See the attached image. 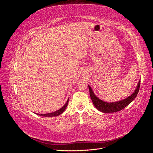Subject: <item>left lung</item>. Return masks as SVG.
<instances>
[{
    "instance_id": "1",
    "label": "left lung",
    "mask_w": 153,
    "mask_h": 153,
    "mask_svg": "<svg viewBox=\"0 0 153 153\" xmlns=\"http://www.w3.org/2000/svg\"><path fill=\"white\" fill-rule=\"evenodd\" d=\"M140 84V80L138 82L135 91H134L130 96H129L128 98H125L123 100L115 101V102H106V101L100 100L95 95L90 85H88V87H89L91 98L92 100V103L94 104L95 107L101 112L105 114H110L117 112L120 110H123L124 108L126 107L131 101L135 100L138 94V91H139Z\"/></svg>"
}]
</instances>
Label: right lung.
Listing matches in <instances>:
<instances>
[{
  "instance_id": "add662e5",
  "label": "right lung",
  "mask_w": 153,
  "mask_h": 153,
  "mask_svg": "<svg viewBox=\"0 0 153 153\" xmlns=\"http://www.w3.org/2000/svg\"><path fill=\"white\" fill-rule=\"evenodd\" d=\"M68 101H69V99L67 100L66 103L62 106V108L57 110V111H55V112H54L48 113V114H36L38 115H41V116H43V117H56V116H58V115L62 114L64 111L65 110V109L66 108L67 106H68Z\"/></svg>"
}]
</instances>
